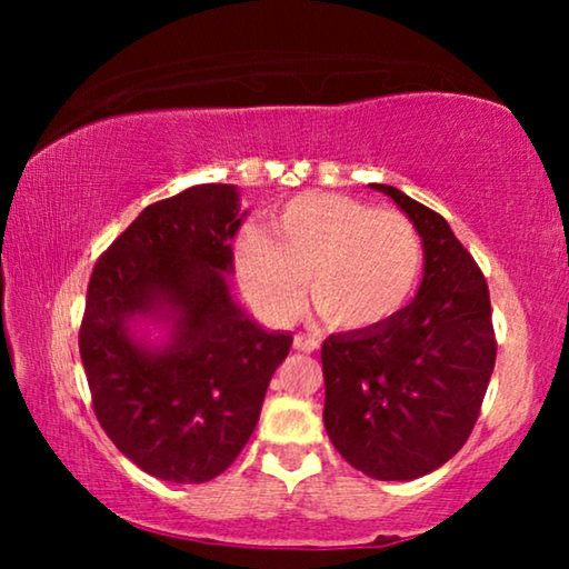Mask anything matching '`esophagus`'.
Here are the masks:
<instances>
[{"label": "esophagus", "mask_w": 569, "mask_h": 569, "mask_svg": "<svg viewBox=\"0 0 569 569\" xmlns=\"http://www.w3.org/2000/svg\"><path fill=\"white\" fill-rule=\"evenodd\" d=\"M293 346L298 351H303V353H311V351H316L321 346V339H316V336H308V333H298L296 339H293Z\"/></svg>", "instance_id": "34e87169"}]
</instances>
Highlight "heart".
<instances>
[{"mask_svg": "<svg viewBox=\"0 0 569 569\" xmlns=\"http://www.w3.org/2000/svg\"><path fill=\"white\" fill-rule=\"evenodd\" d=\"M236 258L243 291L273 319L298 313L308 276L323 319L361 331L407 306L421 273V238L399 210L303 192L276 210L268 233L243 230Z\"/></svg>", "mask_w": 569, "mask_h": 569, "instance_id": "b5f03b06", "label": "heart"}]
</instances>
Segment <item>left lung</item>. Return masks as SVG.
Segmentation results:
<instances>
[{"instance_id": "1", "label": "left lung", "mask_w": 569, "mask_h": 569, "mask_svg": "<svg viewBox=\"0 0 569 569\" xmlns=\"http://www.w3.org/2000/svg\"><path fill=\"white\" fill-rule=\"evenodd\" d=\"M423 240L413 301L373 329L333 333L321 346L323 423L339 455L366 477L409 481L465 447L497 359L485 273L437 210L393 186Z\"/></svg>"}]
</instances>
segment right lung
Instances as JSON below:
<instances>
[{"mask_svg":"<svg viewBox=\"0 0 569 569\" xmlns=\"http://www.w3.org/2000/svg\"><path fill=\"white\" fill-rule=\"evenodd\" d=\"M240 218L236 186H192L142 210L90 276L80 356L94 417L132 465L178 485L233 465L293 343L230 298ZM138 315L172 318L171 343L134 342Z\"/></svg>","mask_w":569,"mask_h":569,"instance_id":"1","label":"right lung"}]
</instances>
